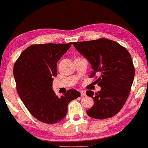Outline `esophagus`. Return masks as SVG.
<instances>
[{
  "mask_svg": "<svg viewBox=\"0 0 148 148\" xmlns=\"http://www.w3.org/2000/svg\"><path fill=\"white\" fill-rule=\"evenodd\" d=\"M80 93H81V96H86V91L84 90H82L80 91Z\"/></svg>",
  "mask_w": 148,
  "mask_h": 148,
  "instance_id": "esophagus-1",
  "label": "esophagus"
}]
</instances>
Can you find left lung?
I'll use <instances>...</instances> for the list:
<instances>
[{"mask_svg": "<svg viewBox=\"0 0 148 148\" xmlns=\"http://www.w3.org/2000/svg\"><path fill=\"white\" fill-rule=\"evenodd\" d=\"M77 50L90 62L93 70L91 77L98 74L96 80L101 90L87 91L94 104L87 110L89 116L96 119L110 118L116 114L126 102L135 75L131 56L126 48L112 40L73 42Z\"/></svg>", "mask_w": 148, "mask_h": 148, "instance_id": "obj_1", "label": "left lung"}]
</instances>
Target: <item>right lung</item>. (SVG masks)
<instances>
[{"mask_svg":"<svg viewBox=\"0 0 148 148\" xmlns=\"http://www.w3.org/2000/svg\"><path fill=\"white\" fill-rule=\"evenodd\" d=\"M68 44H34L21 54L13 68L18 94L29 112L38 121L54 124L62 121L67 106L81 94L69 90L58 97L52 90L57 62L69 49Z\"/></svg>","mask_w":148,"mask_h":148,"instance_id":"obj_1","label":"right lung"}]
</instances>
